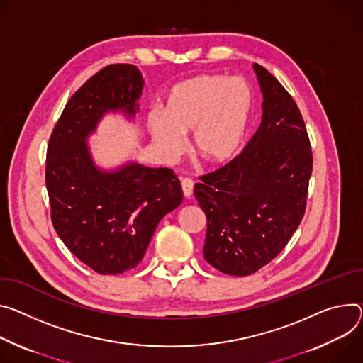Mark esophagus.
Instances as JSON below:
<instances>
[{
  "mask_svg": "<svg viewBox=\"0 0 363 363\" xmlns=\"http://www.w3.org/2000/svg\"><path fill=\"white\" fill-rule=\"evenodd\" d=\"M181 184H182L184 195L186 196V199H189V196L192 195V191H194V181L191 178H182Z\"/></svg>",
  "mask_w": 363,
  "mask_h": 363,
  "instance_id": "obj_1",
  "label": "esophagus"
}]
</instances>
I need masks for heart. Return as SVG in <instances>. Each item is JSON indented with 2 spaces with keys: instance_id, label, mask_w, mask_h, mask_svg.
<instances>
[{
  "instance_id": "heart-1",
  "label": "heart",
  "mask_w": 363,
  "mask_h": 363,
  "mask_svg": "<svg viewBox=\"0 0 363 363\" xmlns=\"http://www.w3.org/2000/svg\"><path fill=\"white\" fill-rule=\"evenodd\" d=\"M252 106L253 92L245 78L203 74L175 84L164 96L163 114H147V127L167 155L179 153L181 135L192 131L194 152L224 164L242 146Z\"/></svg>"
}]
</instances>
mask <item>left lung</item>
Here are the masks:
<instances>
[{"label":"left lung","mask_w":363,"mask_h":363,"mask_svg":"<svg viewBox=\"0 0 363 363\" xmlns=\"http://www.w3.org/2000/svg\"><path fill=\"white\" fill-rule=\"evenodd\" d=\"M262 123L246 147L194 185L207 216L204 257L223 274L246 277L279 255L307 206L313 152L298 106L255 63Z\"/></svg>","instance_id":"1"}]
</instances>
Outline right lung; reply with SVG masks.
<instances>
[{
  "label": "right lung",
  "mask_w": 363,
  "mask_h": 363,
  "mask_svg": "<svg viewBox=\"0 0 363 363\" xmlns=\"http://www.w3.org/2000/svg\"><path fill=\"white\" fill-rule=\"evenodd\" d=\"M143 89L130 63L108 65L65 106L48 145L46 188L57 236L82 263L118 275L143 259L157 223L182 203L181 182L169 168L127 163L98 169L86 138L108 111L135 116Z\"/></svg>",
  "instance_id": "add662e5"
}]
</instances>
